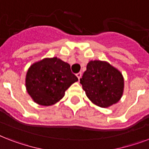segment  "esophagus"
<instances>
[{"label":"esophagus","mask_w":149,"mask_h":149,"mask_svg":"<svg viewBox=\"0 0 149 149\" xmlns=\"http://www.w3.org/2000/svg\"><path fill=\"white\" fill-rule=\"evenodd\" d=\"M81 75H82V72H78V73H77V77H78V79H79V80L80 79V78H81Z\"/></svg>","instance_id":"1"}]
</instances>
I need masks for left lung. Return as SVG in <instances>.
Here are the masks:
<instances>
[{
    "label": "left lung",
    "mask_w": 149,
    "mask_h": 149,
    "mask_svg": "<svg viewBox=\"0 0 149 149\" xmlns=\"http://www.w3.org/2000/svg\"><path fill=\"white\" fill-rule=\"evenodd\" d=\"M80 84L87 97L101 107L119 101L124 90L122 74L107 62L98 60L87 64Z\"/></svg>",
    "instance_id": "1"
}]
</instances>
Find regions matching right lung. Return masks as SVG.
<instances>
[{
  "mask_svg": "<svg viewBox=\"0 0 149 149\" xmlns=\"http://www.w3.org/2000/svg\"><path fill=\"white\" fill-rule=\"evenodd\" d=\"M78 80L69 63L54 57L34 63L26 75V89L37 104L49 106L60 100L65 91Z\"/></svg>",
  "mask_w": 149,
  "mask_h": 149,
  "instance_id": "add662e5",
  "label": "right lung"
}]
</instances>
